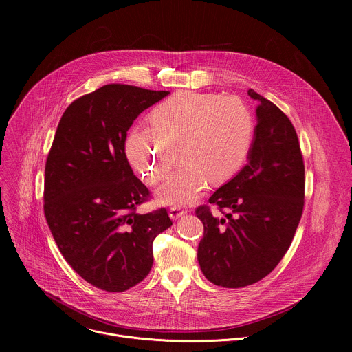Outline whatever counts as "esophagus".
<instances>
[{
	"label": "esophagus",
	"mask_w": 352,
	"mask_h": 352,
	"mask_svg": "<svg viewBox=\"0 0 352 352\" xmlns=\"http://www.w3.org/2000/svg\"><path fill=\"white\" fill-rule=\"evenodd\" d=\"M186 213H188V210H184V209H181V208H171L168 214H170V217H171L173 220H177V219H179V217H184Z\"/></svg>",
	"instance_id": "1"
}]
</instances>
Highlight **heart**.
Here are the masks:
<instances>
[{
	"label": "heart",
	"instance_id": "b5f03b06",
	"mask_svg": "<svg viewBox=\"0 0 352 352\" xmlns=\"http://www.w3.org/2000/svg\"><path fill=\"white\" fill-rule=\"evenodd\" d=\"M255 117L239 97L179 91L159 104L152 124L135 125L125 143L132 167L150 184L167 171L173 144L182 163L157 189L159 202L186 206L208 188L230 179L246 162L255 138Z\"/></svg>",
	"mask_w": 352,
	"mask_h": 352
}]
</instances>
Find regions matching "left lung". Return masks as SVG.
Masks as SVG:
<instances>
[{"label":"left lung","mask_w":352,"mask_h":352,"mask_svg":"<svg viewBox=\"0 0 352 352\" xmlns=\"http://www.w3.org/2000/svg\"><path fill=\"white\" fill-rule=\"evenodd\" d=\"M258 102L256 128L246 166L196 209L204 223L197 262L205 277L224 288H241L266 277L288 250L304 209L305 167L295 128L270 100Z\"/></svg>","instance_id":"left-lung-1"}]
</instances>
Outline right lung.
Wrapping results in <instances>:
<instances>
[{
    "label": "right lung",
    "instance_id": "add662e5",
    "mask_svg": "<svg viewBox=\"0 0 352 352\" xmlns=\"http://www.w3.org/2000/svg\"><path fill=\"white\" fill-rule=\"evenodd\" d=\"M170 91L106 85L65 110L45 163L44 214L69 266L91 285L122 292L153 266L166 209L139 214L148 189L125 155L126 132Z\"/></svg>",
    "mask_w": 352,
    "mask_h": 352
}]
</instances>
